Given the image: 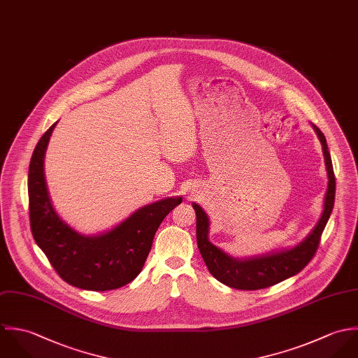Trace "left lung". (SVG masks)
<instances>
[{
	"label": "left lung",
	"instance_id": "left-lung-1",
	"mask_svg": "<svg viewBox=\"0 0 358 358\" xmlns=\"http://www.w3.org/2000/svg\"><path fill=\"white\" fill-rule=\"evenodd\" d=\"M317 136L322 143V152L325 157V166L328 171V189L325 194L324 212L314 227V229L308 234V236L294 246L290 250L281 253L267 255L263 257H255L249 260H236L225 255L222 250L215 248L209 242V218L202 210L201 206L194 203V210L196 213V241L199 252L210 271V274L224 285L231 286L234 289L242 290H257L270 286L277 285L286 278L296 275L300 273L314 257L322 231L332 213L335 203V173L331 160V153L328 150V145L325 136L320 129L314 126Z\"/></svg>",
	"mask_w": 358,
	"mask_h": 358
}]
</instances>
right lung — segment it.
<instances>
[{"label":"right lung","instance_id":"add662e5","mask_svg":"<svg viewBox=\"0 0 358 358\" xmlns=\"http://www.w3.org/2000/svg\"><path fill=\"white\" fill-rule=\"evenodd\" d=\"M40 138L29 166V215L36 243L57 274L69 285L87 290H110L130 284L141 273L153 236L181 198L143 206L112 231L84 236L65 224L52 208L44 178V155L54 127Z\"/></svg>","mask_w":358,"mask_h":358}]
</instances>
